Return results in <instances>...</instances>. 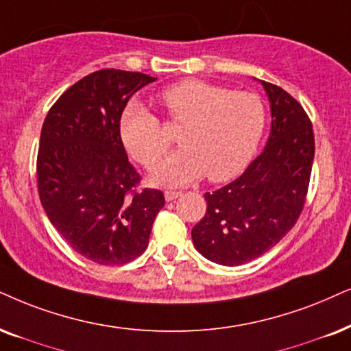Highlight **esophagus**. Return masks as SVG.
Returning <instances> with one entry per match:
<instances>
[{
	"label": "esophagus",
	"mask_w": 351,
	"mask_h": 351,
	"mask_svg": "<svg viewBox=\"0 0 351 351\" xmlns=\"http://www.w3.org/2000/svg\"><path fill=\"white\" fill-rule=\"evenodd\" d=\"M181 194H183V193H181V191H171V189L170 191H165V199H167L168 202L175 201V199H178Z\"/></svg>",
	"instance_id": "34e87169"
}]
</instances>
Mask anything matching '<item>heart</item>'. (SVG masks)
<instances>
[{
    "mask_svg": "<svg viewBox=\"0 0 351 351\" xmlns=\"http://www.w3.org/2000/svg\"><path fill=\"white\" fill-rule=\"evenodd\" d=\"M160 101L173 126H183V149L160 167L171 145L162 119L132 101L119 121L124 147L147 170L159 167L152 176L158 184L184 186L204 175L214 183L234 178L256 155L267 124V110L259 95L201 79L165 88Z\"/></svg>",
    "mask_w": 351,
    "mask_h": 351,
    "instance_id": "1",
    "label": "heart"
}]
</instances>
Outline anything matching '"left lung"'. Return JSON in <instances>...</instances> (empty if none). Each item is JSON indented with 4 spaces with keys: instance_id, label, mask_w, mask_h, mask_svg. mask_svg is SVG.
I'll return each mask as SVG.
<instances>
[{
    "instance_id": "obj_1",
    "label": "left lung",
    "mask_w": 351,
    "mask_h": 351,
    "mask_svg": "<svg viewBox=\"0 0 351 351\" xmlns=\"http://www.w3.org/2000/svg\"><path fill=\"white\" fill-rule=\"evenodd\" d=\"M263 86L272 112L265 149L241 176L204 194L206 215L191 232L204 257L230 267L263 256L293 228L311 180V119L282 87L265 81Z\"/></svg>"
}]
</instances>
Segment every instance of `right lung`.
Here are the masks:
<instances>
[{"mask_svg":"<svg viewBox=\"0 0 351 351\" xmlns=\"http://www.w3.org/2000/svg\"><path fill=\"white\" fill-rule=\"evenodd\" d=\"M155 77L100 69L61 94L40 134L37 188L56 232L101 265L134 261L149 245L160 189L141 188L128 160L119 121L128 101Z\"/></svg>","mask_w":351,"mask_h":351,"instance_id":"1","label":"right lung"}]
</instances>
